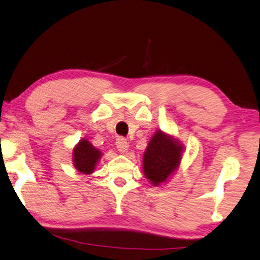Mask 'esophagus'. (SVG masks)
<instances>
[{
  "label": "esophagus",
  "instance_id": "34e87169",
  "mask_svg": "<svg viewBox=\"0 0 260 260\" xmlns=\"http://www.w3.org/2000/svg\"><path fill=\"white\" fill-rule=\"evenodd\" d=\"M115 143H117V148L119 151L125 152L127 149H128V142H127V140L125 138H122V137L118 138L117 142Z\"/></svg>",
  "mask_w": 260,
  "mask_h": 260
}]
</instances>
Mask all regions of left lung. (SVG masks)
Listing matches in <instances>:
<instances>
[{
    "label": "left lung",
    "instance_id": "obj_1",
    "mask_svg": "<svg viewBox=\"0 0 260 260\" xmlns=\"http://www.w3.org/2000/svg\"><path fill=\"white\" fill-rule=\"evenodd\" d=\"M182 147L163 132L157 131L143 155V170L154 185L166 182L180 162Z\"/></svg>",
    "mask_w": 260,
    "mask_h": 260
}]
</instances>
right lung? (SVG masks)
I'll return each instance as SVG.
<instances>
[{"mask_svg": "<svg viewBox=\"0 0 260 260\" xmlns=\"http://www.w3.org/2000/svg\"><path fill=\"white\" fill-rule=\"evenodd\" d=\"M74 166L82 174H91L97 160L101 157V151L93 148L86 140H81L74 149Z\"/></svg>", "mask_w": 260, "mask_h": 260, "instance_id": "1", "label": "right lung"}]
</instances>
